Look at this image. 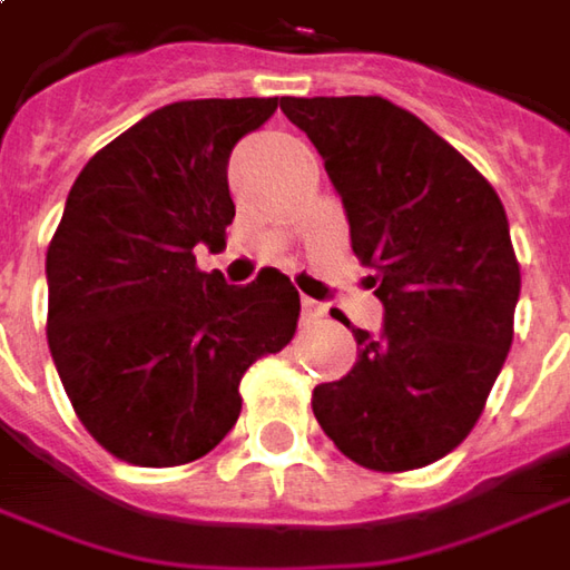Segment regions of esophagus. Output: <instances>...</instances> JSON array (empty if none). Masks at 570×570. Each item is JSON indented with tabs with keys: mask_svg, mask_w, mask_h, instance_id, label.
<instances>
[{
	"mask_svg": "<svg viewBox=\"0 0 570 570\" xmlns=\"http://www.w3.org/2000/svg\"><path fill=\"white\" fill-rule=\"evenodd\" d=\"M324 318V305L315 303V299H303V322L312 324V322H322Z\"/></svg>",
	"mask_w": 570,
	"mask_h": 570,
	"instance_id": "34e87169",
	"label": "esophagus"
}]
</instances>
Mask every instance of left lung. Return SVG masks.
Listing matches in <instances>:
<instances>
[{
	"mask_svg": "<svg viewBox=\"0 0 570 570\" xmlns=\"http://www.w3.org/2000/svg\"><path fill=\"white\" fill-rule=\"evenodd\" d=\"M281 109L322 154L384 305L379 334L353 327L356 365L312 391L315 420L368 470L435 463L476 425L514 341L520 265L501 198L384 97H284Z\"/></svg>",
	"mask_w": 570,
	"mask_h": 570,
	"instance_id": "left-lung-1",
	"label": "left lung"
}]
</instances>
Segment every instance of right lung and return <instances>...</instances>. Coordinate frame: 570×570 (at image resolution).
Returning <instances> with one entry per match:
<instances>
[{"label": "right lung", "mask_w": 570, "mask_h": 570, "mask_svg": "<svg viewBox=\"0 0 570 570\" xmlns=\"http://www.w3.org/2000/svg\"><path fill=\"white\" fill-rule=\"evenodd\" d=\"M277 97L179 100L97 150L47 248V341L78 420L112 458L179 466L236 425L246 368L281 353L299 293L265 267L229 286L198 271L236 217L226 164Z\"/></svg>", "instance_id": "1"}]
</instances>
